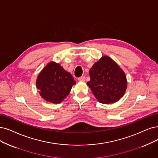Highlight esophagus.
<instances>
[{"instance_id":"obj_1","label":"esophagus","mask_w":158,"mask_h":158,"mask_svg":"<svg viewBox=\"0 0 158 158\" xmlns=\"http://www.w3.org/2000/svg\"><path fill=\"white\" fill-rule=\"evenodd\" d=\"M78 80L81 81H85V76H81V77L78 78Z\"/></svg>"}]
</instances>
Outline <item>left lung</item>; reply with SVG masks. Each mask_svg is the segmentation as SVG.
Instances as JSON below:
<instances>
[{"instance_id":"1","label":"left lung","mask_w":158,"mask_h":158,"mask_svg":"<svg viewBox=\"0 0 158 158\" xmlns=\"http://www.w3.org/2000/svg\"><path fill=\"white\" fill-rule=\"evenodd\" d=\"M90 80L87 82L93 94L102 103L118 101L127 88L124 72L111 58L104 56L90 68Z\"/></svg>"}]
</instances>
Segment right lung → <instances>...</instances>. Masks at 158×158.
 <instances>
[{"label":"right lung","mask_w":158,"mask_h":158,"mask_svg":"<svg viewBox=\"0 0 158 158\" xmlns=\"http://www.w3.org/2000/svg\"><path fill=\"white\" fill-rule=\"evenodd\" d=\"M75 83L71 74L58 64L51 62L38 75L36 87L44 100L59 103L69 94Z\"/></svg>","instance_id":"obj_1"}]
</instances>
